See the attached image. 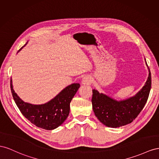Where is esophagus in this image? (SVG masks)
I'll return each mask as SVG.
<instances>
[{
    "label": "esophagus",
    "mask_w": 159,
    "mask_h": 159,
    "mask_svg": "<svg viewBox=\"0 0 159 159\" xmlns=\"http://www.w3.org/2000/svg\"><path fill=\"white\" fill-rule=\"evenodd\" d=\"M92 82V78L91 76H90L89 75H87L83 77V79L82 80V84L85 85V84H90Z\"/></svg>",
    "instance_id": "34e87169"
}]
</instances>
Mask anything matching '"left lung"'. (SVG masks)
Here are the masks:
<instances>
[{
    "label": "left lung",
    "mask_w": 159,
    "mask_h": 159,
    "mask_svg": "<svg viewBox=\"0 0 159 159\" xmlns=\"http://www.w3.org/2000/svg\"><path fill=\"white\" fill-rule=\"evenodd\" d=\"M146 65L148 66L147 62ZM148 69L146 83L133 97L116 101L99 93L97 89L93 90V109L95 116L103 125L111 128L120 127L132 122L139 115L147 101L151 88V71L148 67Z\"/></svg>",
    "instance_id": "1"
}]
</instances>
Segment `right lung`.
I'll return each instance as SVG.
<instances>
[{"label":"right lung","mask_w":159,"mask_h":159,"mask_svg":"<svg viewBox=\"0 0 159 159\" xmlns=\"http://www.w3.org/2000/svg\"><path fill=\"white\" fill-rule=\"evenodd\" d=\"M27 42L20 50L26 46ZM80 87L74 83L65 88L55 97L42 105L25 102L18 96L13 89L11 80V89L14 101L23 116L31 123L45 130H53L61 125L70 112V103Z\"/></svg>","instance_id":"add662e5"}]
</instances>
